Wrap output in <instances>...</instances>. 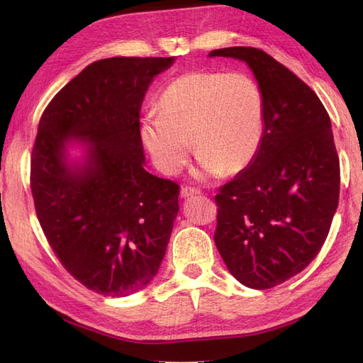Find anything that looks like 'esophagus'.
<instances>
[{"mask_svg": "<svg viewBox=\"0 0 363 363\" xmlns=\"http://www.w3.org/2000/svg\"><path fill=\"white\" fill-rule=\"evenodd\" d=\"M200 191L195 189V188H189V186H186V188H182L180 191V195L183 196V199H189V196H194V195H199Z\"/></svg>", "mask_w": 363, "mask_h": 363, "instance_id": "1", "label": "esophagus"}]
</instances>
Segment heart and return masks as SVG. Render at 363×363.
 I'll return each instance as SVG.
<instances>
[{
    "label": "heart",
    "instance_id": "heart-1",
    "mask_svg": "<svg viewBox=\"0 0 363 363\" xmlns=\"http://www.w3.org/2000/svg\"><path fill=\"white\" fill-rule=\"evenodd\" d=\"M263 96L242 72H189L159 98V113L142 121L140 138L156 167L177 174L199 155L196 177L236 172L255 159L263 133Z\"/></svg>",
    "mask_w": 363,
    "mask_h": 363
}]
</instances>
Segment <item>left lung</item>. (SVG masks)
<instances>
[{
  "mask_svg": "<svg viewBox=\"0 0 363 363\" xmlns=\"http://www.w3.org/2000/svg\"><path fill=\"white\" fill-rule=\"evenodd\" d=\"M208 57L245 62L263 96L260 147L215 196V244L232 276L268 289L301 272L324 245L339 201V159L320 98L292 71L251 47Z\"/></svg>",
  "mask_w": 363,
  "mask_h": 363,
  "instance_id": "1",
  "label": "left lung"
}]
</instances>
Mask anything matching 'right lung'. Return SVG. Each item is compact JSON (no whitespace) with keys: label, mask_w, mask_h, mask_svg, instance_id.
Listing matches in <instances>:
<instances>
[{"label":"right lung","mask_w":363,"mask_h":363,"mask_svg":"<svg viewBox=\"0 0 363 363\" xmlns=\"http://www.w3.org/2000/svg\"><path fill=\"white\" fill-rule=\"evenodd\" d=\"M174 62H94L39 121L31 152L39 223L62 265L96 294L144 289L167 252L179 184L145 171L139 118L150 84Z\"/></svg>","instance_id":"right-lung-1"}]
</instances>
